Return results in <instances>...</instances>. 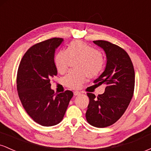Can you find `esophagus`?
Wrapping results in <instances>:
<instances>
[{
  "mask_svg": "<svg viewBox=\"0 0 151 151\" xmlns=\"http://www.w3.org/2000/svg\"><path fill=\"white\" fill-rule=\"evenodd\" d=\"M80 94H81V93L79 92V91H74V96H79V95H80Z\"/></svg>",
  "mask_w": 151,
  "mask_h": 151,
  "instance_id": "1",
  "label": "esophagus"
}]
</instances>
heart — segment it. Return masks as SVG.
I'll return each instance as SVG.
<instances>
[{
	"instance_id": "obj_1",
	"label": "heart",
	"mask_w": 151,
	"mask_h": 151,
	"mask_svg": "<svg viewBox=\"0 0 151 151\" xmlns=\"http://www.w3.org/2000/svg\"><path fill=\"white\" fill-rule=\"evenodd\" d=\"M73 60H80L77 65L80 72H70L64 77L66 86L77 89L87 79V77H99L104 68V60L101 52L82 41L71 42L67 50L59 51L55 58V64L60 73L67 72Z\"/></svg>"
}]
</instances>
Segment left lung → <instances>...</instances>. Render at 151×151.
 Wrapping results in <instances>:
<instances>
[{"label":"left lung","instance_id":"1","mask_svg":"<svg viewBox=\"0 0 151 151\" xmlns=\"http://www.w3.org/2000/svg\"><path fill=\"white\" fill-rule=\"evenodd\" d=\"M93 42L104 50L106 66L93 83L106 84L105 92L97 96L88 92L89 103L86 119L94 127L105 128L115 124L129 106L135 86V72L131 58L121 47L105 40Z\"/></svg>","mask_w":151,"mask_h":151}]
</instances>
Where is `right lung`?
Wrapping results in <instances>:
<instances>
[{
  "label": "right lung",
  "mask_w": 151,
  "mask_h": 151,
  "mask_svg": "<svg viewBox=\"0 0 151 151\" xmlns=\"http://www.w3.org/2000/svg\"><path fill=\"white\" fill-rule=\"evenodd\" d=\"M63 39L53 37L32 45L22 57L17 73V90L23 108L43 126L58 124L63 119L73 92L55 93L50 80L58 74L54 57Z\"/></svg>",
  "instance_id": "obj_1"
}]
</instances>
